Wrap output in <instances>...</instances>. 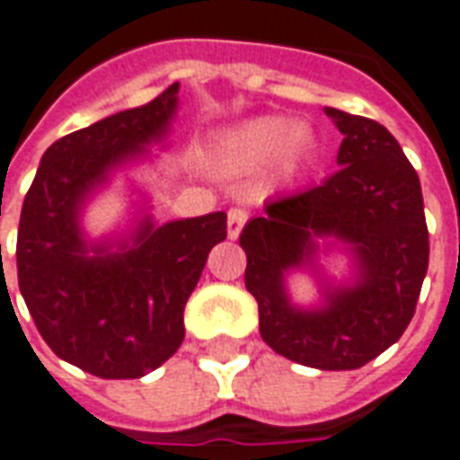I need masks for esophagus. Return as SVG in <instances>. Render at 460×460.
Listing matches in <instances>:
<instances>
[{
	"instance_id": "esophagus-1",
	"label": "esophagus",
	"mask_w": 460,
	"mask_h": 460,
	"mask_svg": "<svg viewBox=\"0 0 460 460\" xmlns=\"http://www.w3.org/2000/svg\"><path fill=\"white\" fill-rule=\"evenodd\" d=\"M249 219V214L243 208H229V217H226V231H229V239H239L243 224Z\"/></svg>"
}]
</instances>
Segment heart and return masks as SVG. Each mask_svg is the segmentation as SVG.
<instances>
[{"mask_svg":"<svg viewBox=\"0 0 460 460\" xmlns=\"http://www.w3.org/2000/svg\"><path fill=\"white\" fill-rule=\"evenodd\" d=\"M316 149V137L308 124L281 117L246 119L219 137L214 156L224 169L253 172L266 166L274 184H291L306 169Z\"/></svg>","mask_w":460,"mask_h":460,"instance_id":"1","label":"heart"}]
</instances>
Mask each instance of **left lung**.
Instances as JSON below:
<instances>
[{
	"instance_id": "1",
	"label": "left lung",
	"mask_w": 460,
	"mask_h": 460,
	"mask_svg": "<svg viewBox=\"0 0 460 460\" xmlns=\"http://www.w3.org/2000/svg\"><path fill=\"white\" fill-rule=\"evenodd\" d=\"M323 111L343 134L341 169L296 197L266 201L239 243L263 341L301 366L351 371L394 346L413 319L429 271V229L419 174L391 131L341 109ZM333 245L352 261L343 282L318 261ZM296 270L317 279L319 305L290 301L285 281Z\"/></svg>"
}]
</instances>
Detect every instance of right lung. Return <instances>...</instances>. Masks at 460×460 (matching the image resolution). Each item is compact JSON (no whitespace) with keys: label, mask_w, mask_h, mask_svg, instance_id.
I'll return each instance as SVG.
<instances>
[{"label":"right lung","mask_w":460,"mask_h":460,"mask_svg":"<svg viewBox=\"0 0 460 460\" xmlns=\"http://www.w3.org/2000/svg\"><path fill=\"white\" fill-rule=\"evenodd\" d=\"M179 84L54 141L29 186L17 234L19 291L41 339L99 378H141L184 341V306L226 214L156 224L144 207L127 231L84 234L86 204L111 176L166 149Z\"/></svg>","instance_id":"add662e5"}]
</instances>
